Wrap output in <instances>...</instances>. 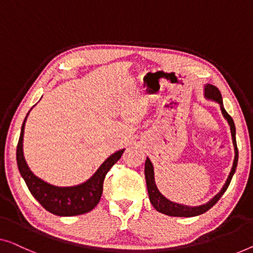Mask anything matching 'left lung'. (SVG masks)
I'll return each instance as SVG.
<instances>
[{"label": "left lung", "mask_w": 253, "mask_h": 253, "mask_svg": "<svg viewBox=\"0 0 253 253\" xmlns=\"http://www.w3.org/2000/svg\"><path fill=\"white\" fill-rule=\"evenodd\" d=\"M204 97H206L209 100H213L220 105L222 115H224V118L227 120V122H228V124H229L230 132H232L234 149H235V157H234L233 168H232V170H230V173L228 175V178H227L224 187L221 188V190L217 194V195L212 197V199L209 201L208 203L202 204V206L188 207V206H184V204L172 202V201L168 200L166 196H163L162 194L160 193L159 188L156 187L155 178H154L153 164L151 162V160L147 157V160H146V162H145V178H146V184H147L149 201H151L153 207L156 209V211H159V212H161V213H164L167 215H171V217H195V215H200V214L204 213V212H207L209 209H211L215 203L218 202L219 200H220L222 194H224L226 192V189L228 188L230 180H232L233 175H234V173H235L236 167H237V161H239V149H237V145H236L235 124H234V121L232 118H230V115L225 111L224 104H222V98H221L220 91L218 90V87L212 85V84H206V86H204Z\"/></svg>", "instance_id": "obj_1"}]
</instances>
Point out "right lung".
<instances>
[{
  "instance_id": "add662e5",
  "label": "right lung",
  "mask_w": 253,
  "mask_h": 253,
  "mask_svg": "<svg viewBox=\"0 0 253 253\" xmlns=\"http://www.w3.org/2000/svg\"><path fill=\"white\" fill-rule=\"evenodd\" d=\"M28 114L24 120L23 126H21L20 137L17 146V164L21 177L26 182L29 192L32 193V195L35 197L36 201H39V203L46 211L56 215H60V217L79 215L91 211L99 203L106 174L121 159L124 149L112 154L101 164L99 169L96 171V173L89 180H86L81 185L71 186V187H58V186L50 185L33 173L24 157V131L25 122H26Z\"/></svg>"
}]
</instances>
